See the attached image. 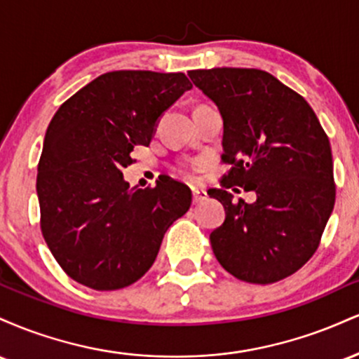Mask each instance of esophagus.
Wrapping results in <instances>:
<instances>
[{
  "instance_id": "1",
  "label": "esophagus",
  "mask_w": 359,
  "mask_h": 359,
  "mask_svg": "<svg viewBox=\"0 0 359 359\" xmlns=\"http://www.w3.org/2000/svg\"><path fill=\"white\" fill-rule=\"evenodd\" d=\"M205 197H208V194H205L204 191H199V189H194L192 191V203L194 204L203 203V201H205Z\"/></svg>"
}]
</instances>
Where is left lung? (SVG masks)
Returning <instances> with one entry per match:
<instances>
[{"mask_svg":"<svg viewBox=\"0 0 359 359\" xmlns=\"http://www.w3.org/2000/svg\"><path fill=\"white\" fill-rule=\"evenodd\" d=\"M189 77L222 116L221 160L231 168L209 196L226 219L209 236L226 271L243 282H278L311 259L336 201L327 135L309 102L259 69L217 67ZM257 201H232L229 188Z\"/></svg>","mask_w":359,"mask_h":359,"instance_id":"1","label":"left lung"}]
</instances>
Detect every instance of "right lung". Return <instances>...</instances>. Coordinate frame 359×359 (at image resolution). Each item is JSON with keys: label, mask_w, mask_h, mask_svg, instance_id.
I'll list each match as a JSON object with an SVG mask.
<instances>
[{"label": "right lung", "mask_w": 359, "mask_h": 359, "mask_svg": "<svg viewBox=\"0 0 359 359\" xmlns=\"http://www.w3.org/2000/svg\"><path fill=\"white\" fill-rule=\"evenodd\" d=\"M191 88L182 72H106L53 114L36 175L40 228L72 280L94 290L131 285L154 265L172 222L189 211L187 185L162 177L155 187L131 189L121 170Z\"/></svg>", "instance_id": "add662e5"}]
</instances>
